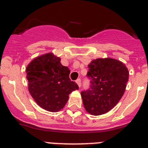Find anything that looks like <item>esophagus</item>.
Wrapping results in <instances>:
<instances>
[{
    "mask_svg": "<svg viewBox=\"0 0 148 148\" xmlns=\"http://www.w3.org/2000/svg\"><path fill=\"white\" fill-rule=\"evenodd\" d=\"M76 82H77V84H78V86H79V87L81 86L82 83H81V79H78L76 80Z\"/></svg>",
    "mask_w": 148,
    "mask_h": 148,
    "instance_id": "esophagus-1",
    "label": "esophagus"
}]
</instances>
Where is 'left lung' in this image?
I'll list each match as a JSON object with an SVG mask.
<instances>
[{
  "instance_id": "left-lung-1",
  "label": "left lung",
  "mask_w": 148,
  "mask_h": 148,
  "mask_svg": "<svg viewBox=\"0 0 148 148\" xmlns=\"http://www.w3.org/2000/svg\"><path fill=\"white\" fill-rule=\"evenodd\" d=\"M90 87L81 92L85 110L92 115L111 110L125 93L129 79L127 68L112 58L97 59L88 65Z\"/></svg>"
}]
</instances>
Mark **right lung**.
I'll return each instance as SVG.
<instances>
[{"label": "right lung", "mask_w": 148, "mask_h": 148, "mask_svg": "<svg viewBox=\"0 0 148 148\" xmlns=\"http://www.w3.org/2000/svg\"><path fill=\"white\" fill-rule=\"evenodd\" d=\"M52 53L35 58L26 67L28 90L38 106L56 112L64 107L69 95L79 89L69 79L70 70Z\"/></svg>", "instance_id": "add662e5"}]
</instances>
